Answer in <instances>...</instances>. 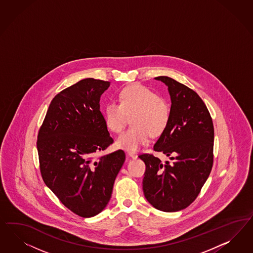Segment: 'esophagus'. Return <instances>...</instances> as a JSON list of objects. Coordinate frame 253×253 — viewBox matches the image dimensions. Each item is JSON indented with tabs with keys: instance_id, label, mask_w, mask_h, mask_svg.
<instances>
[{
	"instance_id": "esophagus-1",
	"label": "esophagus",
	"mask_w": 253,
	"mask_h": 253,
	"mask_svg": "<svg viewBox=\"0 0 253 253\" xmlns=\"http://www.w3.org/2000/svg\"><path fill=\"white\" fill-rule=\"evenodd\" d=\"M127 155H128L130 158H132V159H137V158H138V155H136L135 153H133V152H128Z\"/></svg>"
}]
</instances>
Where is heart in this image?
Listing matches in <instances>:
<instances>
[{
    "instance_id": "obj_1",
    "label": "heart",
    "mask_w": 253,
    "mask_h": 253,
    "mask_svg": "<svg viewBox=\"0 0 253 253\" xmlns=\"http://www.w3.org/2000/svg\"><path fill=\"white\" fill-rule=\"evenodd\" d=\"M119 104L110 102L104 110L107 127L120 133L131 115L130 128L116 139V145L136 152L148 143L150 137H158L167 129L170 120V108L155 91L140 84L125 87L118 96Z\"/></svg>"
}]
</instances>
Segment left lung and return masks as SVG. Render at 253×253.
I'll use <instances>...</instances> for the list:
<instances>
[{"instance_id": "left-lung-1", "label": "left lung", "mask_w": 253, "mask_h": 253, "mask_svg": "<svg viewBox=\"0 0 253 253\" xmlns=\"http://www.w3.org/2000/svg\"><path fill=\"white\" fill-rule=\"evenodd\" d=\"M171 99L169 126L154 146L171 163L150 154L139 155L146 170L142 189L156 210L179 211L195 201L213 165L214 127L204 101L194 90L168 76L155 77Z\"/></svg>"}]
</instances>
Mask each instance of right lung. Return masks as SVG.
<instances>
[{
  "label": "right lung",
  "mask_w": 253,
  "mask_h": 253,
  "mask_svg": "<svg viewBox=\"0 0 253 253\" xmlns=\"http://www.w3.org/2000/svg\"><path fill=\"white\" fill-rule=\"evenodd\" d=\"M110 84L86 78L59 92L38 133L44 183L66 208L84 218L106 208L126 159L122 150L96 158L114 142L99 105Z\"/></svg>",
  "instance_id": "1"
}]
</instances>
